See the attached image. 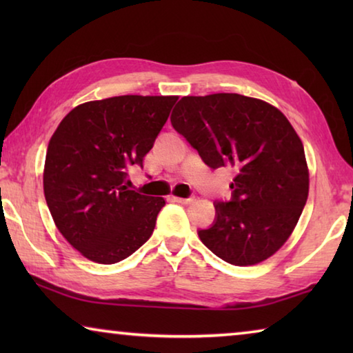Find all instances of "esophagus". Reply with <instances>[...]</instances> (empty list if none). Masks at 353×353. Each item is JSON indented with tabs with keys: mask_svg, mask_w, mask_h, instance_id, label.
<instances>
[{
	"mask_svg": "<svg viewBox=\"0 0 353 353\" xmlns=\"http://www.w3.org/2000/svg\"><path fill=\"white\" fill-rule=\"evenodd\" d=\"M174 201L179 204H190V202H193V198H174Z\"/></svg>",
	"mask_w": 353,
	"mask_h": 353,
	"instance_id": "1",
	"label": "esophagus"
}]
</instances>
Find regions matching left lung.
Returning a JSON list of instances; mask_svg holds the SVG:
<instances>
[{"label":"left lung","instance_id":"left-lung-1","mask_svg":"<svg viewBox=\"0 0 353 353\" xmlns=\"http://www.w3.org/2000/svg\"><path fill=\"white\" fill-rule=\"evenodd\" d=\"M171 124L216 170L236 171L232 199L216 202V219L199 230L205 246L235 266L265 261L294 230L308 198L303 145L277 107L238 93L183 97Z\"/></svg>","mask_w":353,"mask_h":353}]
</instances>
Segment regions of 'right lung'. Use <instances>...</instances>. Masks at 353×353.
<instances>
[{"mask_svg": "<svg viewBox=\"0 0 353 353\" xmlns=\"http://www.w3.org/2000/svg\"><path fill=\"white\" fill-rule=\"evenodd\" d=\"M177 97L124 94L74 107L48 145L43 191L59 232L94 263L113 265L152 235L163 198L128 190Z\"/></svg>", "mask_w": 353, "mask_h": 353, "instance_id": "add662e5", "label": "right lung"}]
</instances>
